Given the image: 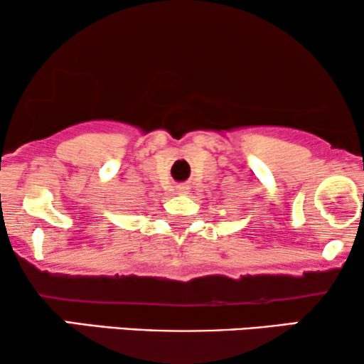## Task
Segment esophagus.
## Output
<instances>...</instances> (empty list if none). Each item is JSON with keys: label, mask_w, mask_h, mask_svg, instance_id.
Listing matches in <instances>:
<instances>
[{"label": "esophagus", "mask_w": 364, "mask_h": 364, "mask_svg": "<svg viewBox=\"0 0 364 364\" xmlns=\"http://www.w3.org/2000/svg\"><path fill=\"white\" fill-rule=\"evenodd\" d=\"M176 193H177V196H186V193H188V186H186V183H181V186H177Z\"/></svg>", "instance_id": "1"}]
</instances>
